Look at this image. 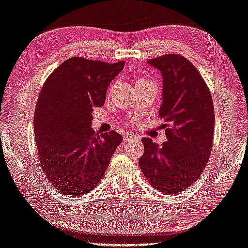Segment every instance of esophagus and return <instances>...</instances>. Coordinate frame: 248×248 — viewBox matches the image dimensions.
Instances as JSON below:
<instances>
[{
    "instance_id": "1",
    "label": "esophagus",
    "mask_w": 248,
    "mask_h": 248,
    "mask_svg": "<svg viewBox=\"0 0 248 248\" xmlns=\"http://www.w3.org/2000/svg\"><path fill=\"white\" fill-rule=\"evenodd\" d=\"M124 141H136V140H140V137L132 134V133H125L124 135Z\"/></svg>"
}]
</instances>
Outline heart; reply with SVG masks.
Wrapping results in <instances>:
<instances>
[{
    "label": "heart",
    "mask_w": 248,
    "mask_h": 248,
    "mask_svg": "<svg viewBox=\"0 0 248 248\" xmlns=\"http://www.w3.org/2000/svg\"><path fill=\"white\" fill-rule=\"evenodd\" d=\"M152 81L150 79L145 78V77H140L137 80V85H142V84H147V83H151Z\"/></svg>",
    "instance_id": "1"
}]
</instances>
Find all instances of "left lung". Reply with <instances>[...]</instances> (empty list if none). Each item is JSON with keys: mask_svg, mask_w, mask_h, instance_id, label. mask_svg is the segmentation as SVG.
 I'll list each match as a JSON object with an SVG mask.
<instances>
[{"mask_svg": "<svg viewBox=\"0 0 248 248\" xmlns=\"http://www.w3.org/2000/svg\"><path fill=\"white\" fill-rule=\"evenodd\" d=\"M163 76V103L167 140L159 147L143 137L145 152L138 160L155 189L175 194L199 180L212 149L215 108L203 77L185 57L168 54L148 60Z\"/></svg>", "mask_w": 248, "mask_h": 248, "instance_id": "left-lung-1", "label": "left lung"}]
</instances>
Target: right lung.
I'll return each instance as SVG.
<instances>
[{
  "label": "right lung",
  "instance_id": "right-lung-1",
  "mask_svg": "<svg viewBox=\"0 0 248 248\" xmlns=\"http://www.w3.org/2000/svg\"><path fill=\"white\" fill-rule=\"evenodd\" d=\"M124 61L107 63L72 57L51 73L41 89L33 116L39 162L60 192L81 195L105 174L123 137L92 129V112L106 101L108 84Z\"/></svg>",
  "mask_w": 248,
  "mask_h": 248
}]
</instances>
